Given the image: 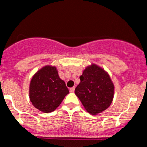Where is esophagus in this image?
<instances>
[{
	"label": "esophagus",
	"mask_w": 147,
	"mask_h": 147,
	"mask_svg": "<svg viewBox=\"0 0 147 147\" xmlns=\"http://www.w3.org/2000/svg\"><path fill=\"white\" fill-rule=\"evenodd\" d=\"M75 87L70 88V92H73L74 91H75Z\"/></svg>",
	"instance_id": "esophagus-1"
}]
</instances>
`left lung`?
I'll return each mask as SVG.
<instances>
[{"instance_id": "left-lung-1", "label": "left lung", "mask_w": 147, "mask_h": 147, "mask_svg": "<svg viewBox=\"0 0 147 147\" xmlns=\"http://www.w3.org/2000/svg\"><path fill=\"white\" fill-rule=\"evenodd\" d=\"M79 79L75 92L86 110L96 115L107 109L114 95L113 84L107 72L92 64L84 70Z\"/></svg>"}]
</instances>
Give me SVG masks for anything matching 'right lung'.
Here are the masks:
<instances>
[{
  "instance_id": "right-lung-1",
  "label": "right lung",
  "mask_w": 147,
  "mask_h": 147,
  "mask_svg": "<svg viewBox=\"0 0 147 147\" xmlns=\"http://www.w3.org/2000/svg\"><path fill=\"white\" fill-rule=\"evenodd\" d=\"M69 93L56 67L46 65L34 75L30 85V99L35 108L43 113L52 112Z\"/></svg>"
}]
</instances>
